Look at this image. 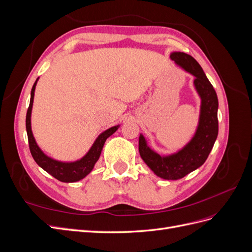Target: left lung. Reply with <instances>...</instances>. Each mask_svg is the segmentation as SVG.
<instances>
[{
	"instance_id": "1",
	"label": "left lung",
	"mask_w": 252,
	"mask_h": 252,
	"mask_svg": "<svg viewBox=\"0 0 252 252\" xmlns=\"http://www.w3.org/2000/svg\"><path fill=\"white\" fill-rule=\"evenodd\" d=\"M170 58L183 69L194 75V86L202 100L199 126L191 141L177 154L167 157L158 155L147 146L142 134L139 138V151L143 161L158 177L179 180L199 168L207 159L218 138L219 102L215 88L191 56L184 52H172Z\"/></svg>"
}]
</instances>
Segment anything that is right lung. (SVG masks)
<instances>
[{
    "label": "right lung",
    "mask_w": 252,
    "mask_h": 252,
    "mask_svg": "<svg viewBox=\"0 0 252 252\" xmlns=\"http://www.w3.org/2000/svg\"><path fill=\"white\" fill-rule=\"evenodd\" d=\"M36 81L34 82L32 89V95H30V103L29 107L26 114V130H27V136H28V143H29V149L32 152V156L35 163L40 167L51 174L53 178L57 180L64 182V183H73L84 179L86 175L94 169V166L96 163L101 156V152L103 149L104 144L107 140V138L116 132L119 128L118 126H113L107 130H105L103 133L97 136V139L91 146L90 150L87 152L86 156H84L79 161L71 162V163H63L56 161L48 158L46 155H44V152L37 146L35 140L33 138V134L32 131V123H30V117H32V109L33 104V96H34V90Z\"/></svg>",
    "instance_id": "right-lung-1"
}]
</instances>
